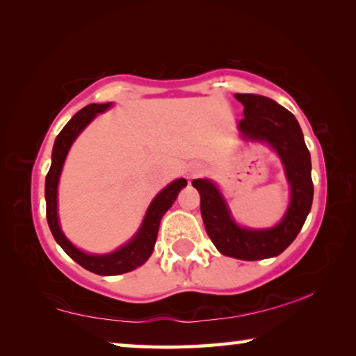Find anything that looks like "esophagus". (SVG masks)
Listing matches in <instances>:
<instances>
[{"mask_svg":"<svg viewBox=\"0 0 356 356\" xmlns=\"http://www.w3.org/2000/svg\"><path fill=\"white\" fill-rule=\"evenodd\" d=\"M202 172H204V168H202V165H200V163H193V165H190V166H188V171H186V174H188L190 179H195V177H197V176H200V174H202Z\"/></svg>","mask_w":356,"mask_h":356,"instance_id":"1","label":"esophagus"}]
</instances>
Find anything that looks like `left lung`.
Wrapping results in <instances>:
<instances>
[{
    "label": "left lung",
    "mask_w": 356,
    "mask_h": 356,
    "mask_svg": "<svg viewBox=\"0 0 356 356\" xmlns=\"http://www.w3.org/2000/svg\"><path fill=\"white\" fill-rule=\"evenodd\" d=\"M245 118L238 130L245 140L267 143L276 150L291 186V202L282 220L270 229H246L234 221L225 197L209 179L193 180L201 195V215L210 240L221 254L261 261L281 254L303 227L308 216L314 185L311 179V155L303 134L291 111L275 100L254 94H236Z\"/></svg>",
    "instance_id": "1"
}]
</instances>
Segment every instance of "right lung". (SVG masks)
Here are the masks:
<instances>
[{
  "label": "right lung",
  "instance_id": "right-lung-1",
  "mask_svg": "<svg viewBox=\"0 0 356 356\" xmlns=\"http://www.w3.org/2000/svg\"><path fill=\"white\" fill-rule=\"evenodd\" d=\"M110 106L111 104H91L81 108V110L65 124V127L59 131V135L56 136L55 146H53L51 152V166L45 179L47 221L48 226H50L53 237H55L59 246H61L76 264H80L83 268H86L95 275L104 276L131 272V270H135L136 267H140V265L147 261L154 251L161 216H163L166 213V210L172 206L179 191L186 185L185 179H177L168 185L166 188L161 190L159 195L154 197V201L150 202L146 216H144L143 225L140 227V231L136 232V236L131 238L129 243L120 246L119 250L110 252V254H88V252L78 250L75 245H72L69 242L67 237H65L64 232L61 231L58 218L59 176H61L63 165L65 161V156L69 154L72 143L76 140V136L81 134L84 127H86L99 113L106 111Z\"/></svg>",
  "mask_w": 356,
  "mask_h": 356
}]
</instances>
